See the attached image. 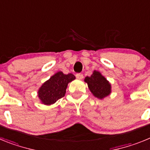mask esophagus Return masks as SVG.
I'll use <instances>...</instances> for the list:
<instances>
[{
  "label": "esophagus",
  "mask_w": 150,
  "mask_h": 150,
  "mask_svg": "<svg viewBox=\"0 0 150 150\" xmlns=\"http://www.w3.org/2000/svg\"><path fill=\"white\" fill-rule=\"evenodd\" d=\"M76 77L79 79H82L83 78V74H76Z\"/></svg>",
  "instance_id": "obj_1"
}]
</instances>
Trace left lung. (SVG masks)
<instances>
[{"mask_svg": "<svg viewBox=\"0 0 150 150\" xmlns=\"http://www.w3.org/2000/svg\"><path fill=\"white\" fill-rule=\"evenodd\" d=\"M84 81L93 95L99 99H103L111 93V85L99 71H94L91 76H86Z\"/></svg>", "mask_w": 150, "mask_h": 150, "instance_id": "left-lung-1", "label": "left lung"}]
</instances>
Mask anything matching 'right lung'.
<instances>
[{"label":"right lung","mask_w":150,"mask_h":150,"mask_svg":"<svg viewBox=\"0 0 150 150\" xmlns=\"http://www.w3.org/2000/svg\"><path fill=\"white\" fill-rule=\"evenodd\" d=\"M75 79L74 74H64L62 71H59L52 76L38 90V97L42 104L51 105L63 98L68 83Z\"/></svg>","instance_id":"add662e5"}]
</instances>
